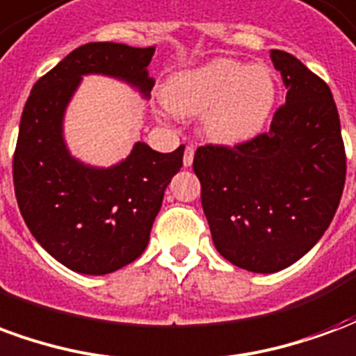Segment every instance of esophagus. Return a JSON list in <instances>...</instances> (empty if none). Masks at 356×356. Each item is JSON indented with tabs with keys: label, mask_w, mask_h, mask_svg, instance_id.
Here are the masks:
<instances>
[{
	"label": "esophagus",
	"mask_w": 356,
	"mask_h": 356,
	"mask_svg": "<svg viewBox=\"0 0 356 356\" xmlns=\"http://www.w3.org/2000/svg\"><path fill=\"white\" fill-rule=\"evenodd\" d=\"M194 150H196V148H194L193 145H188V147L185 148V154H183V165H185V168H191V165H193Z\"/></svg>",
	"instance_id": "obj_1"
}]
</instances>
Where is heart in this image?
<instances>
[{"mask_svg":"<svg viewBox=\"0 0 356 356\" xmlns=\"http://www.w3.org/2000/svg\"><path fill=\"white\" fill-rule=\"evenodd\" d=\"M162 95L165 106L179 116L204 112L202 129L208 139L236 145L254 137L267 122L276 86L267 66H244L221 57L173 74Z\"/></svg>","mask_w":356,"mask_h":356,"instance_id":"obj_1","label":"heart"}]
</instances>
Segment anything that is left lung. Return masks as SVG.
<instances>
[{
    "label": "left lung",
    "mask_w": 356,
    "mask_h": 356,
    "mask_svg": "<svg viewBox=\"0 0 356 356\" xmlns=\"http://www.w3.org/2000/svg\"><path fill=\"white\" fill-rule=\"evenodd\" d=\"M270 60L288 89L270 129L232 148L200 147L193 162L217 252L252 273L290 267L321 240L347 170L326 81L286 51Z\"/></svg>",
    "instance_id": "8db88e82"
}]
</instances>
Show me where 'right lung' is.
Here are the masks:
<instances>
[{"label":"right lung","instance_id":"1","mask_svg":"<svg viewBox=\"0 0 356 356\" xmlns=\"http://www.w3.org/2000/svg\"><path fill=\"white\" fill-rule=\"evenodd\" d=\"M152 55L154 47L86 43L35 81L22 110L13 158L20 213L43 250L74 273L108 275L135 261L147 248L165 186L183 165L185 147L162 154L137 140L110 168L88 165L66 148L65 112L81 78H118L148 99Z\"/></svg>","mask_w":356,"mask_h":356}]
</instances>
